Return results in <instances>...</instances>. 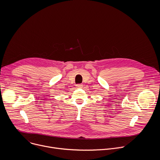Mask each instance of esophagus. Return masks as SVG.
Masks as SVG:
<instances>
[{
  "label": "esophagus",
  "instance_id": "34e87169",
  "mask_svg": "<svg viewBox=\"0 0 160 160\" xmlns=\"http://www.w3.org/2000/svg\"><path fill=\"white\" fill-rule=\"evenodd\" d=\"M76 86H77V88H82L83 87V85L81 84H78Z\"/></svg>",
  "mask_w": 160,
  "mask_h": 160
}]
</instances>
